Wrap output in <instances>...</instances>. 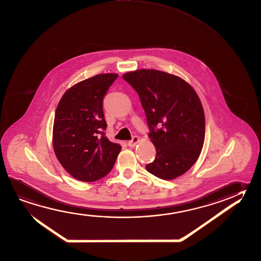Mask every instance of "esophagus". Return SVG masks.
Instances as JSON below:
<instances>
[{
    "label": "esophagus",
    "mask_w": 261,
    "mask_h": 261,
    "mask_svg": "<svg viewBox=\"0 0 261 261\" xmlns=\"http://www.w3.org/2000/svg\"><path fill=\"white\" fill-rule=\"evenodd\" d=\"M138 142H139V137L135 136V137H133L132 140H130V141L128 142V146H131V147L135 146Z\"/></svg>",
    "instance_id": "34e87169"
}]
</instances>
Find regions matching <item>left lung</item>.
<instances>
[{
	"mask_svg": "<svg viewBox=\"0 0 261 261\" xmlns=\"http://www.w3.org/2000/svg\"><path fill=\"white\" fill-rule=\"evenodd\" d=\"M123 78L138 93L156 151L146 170L166 180L187 172L205 136L204 112L194 89L180 77L156 69H137Z\"/></svg>",
	"mask_w": 261,
	"mask_h": 261,
	"instance_id": "left-lung-1",
	"label": "left lung"
}]
</instances>
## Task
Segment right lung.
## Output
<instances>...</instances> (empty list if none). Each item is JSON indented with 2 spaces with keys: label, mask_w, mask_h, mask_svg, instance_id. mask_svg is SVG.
I'll return each instance as SVG.
<instances>
[{
  "label": "right lung",
  "mask_w": 261,
  "mask_h": 261,
  "mask_svg": "<svg viewBox=\"0 0 261 261\" xmlns=\"http://www.w3.org/2000/svg\"><path fill=\"white\" fill-rule=\"evenodd\" d=\"M118 77L98 74L74 84L56 110L52 144L57 159L74 178L92 182L103 178L115 165L122 146L106 137L102 101Z\"/></svg>",
  "instance_id": "add662e5"
}]
</instances>
